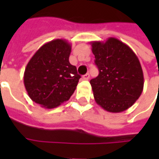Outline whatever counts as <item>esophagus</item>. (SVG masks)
I'll return each mask as SVG.
<instances>
[{
	"label": "esophagus",
	"mask_w": 159,
	"mask_h": 159,
	"mask_svg": "<svg viewBox=\"0 0 159 159\" xmlns=\"http://www.w3.org/2000/svg\"><path fill=\"white\" fill-rule=\"evenodd\" d=\"M89 77H90L89 74V73H87V74H85V75H83V80H89Z\"/></svg>",
	"instance_id": "34e87169"
}]
</instances>
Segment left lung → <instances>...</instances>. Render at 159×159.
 Wrapping results in <instances>:
<instances>
[{
	"mask_svg": "<svg viewBox=\"0 0 159 159\" xmlns=\"http://www.w3.org/2000/svg\"><path fill=\"white\" fill-rule=\"evenodd\" d=\"M97 77L90 80L96 103L109 112L129 109L143 91V70L129 47L115 37L106 42H91Z\"/></svg>",
	"mask_w": 159,
	"mask_h": 159,
	"instance_id": "1",
	"label": "left lung"
}]
</instances>
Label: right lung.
I'll return each instance as SVG.
<instances>
[{
    "mask_svg": "<svg viewBox=\"0 0 159 159\" xmlns=\"http://www.w3.org/2000/svg\"><path fill=\"white\" fill-rule=\"evenodd\" d=\"M70 43L55 39L42 45L27 64L24 83L30 98L41 107L52 109L68 100L81 76L69 61Z\"/></svg>",
    "mask_w": 159,
    "mask_h": 159,
    "instance_id": "obj_1",
    "label": "right lung"
}]
</instances>
